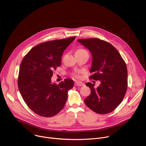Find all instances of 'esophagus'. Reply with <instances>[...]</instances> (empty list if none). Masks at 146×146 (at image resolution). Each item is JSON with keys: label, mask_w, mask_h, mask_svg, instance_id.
Returning a JSON list of instances; mask_svg holds the SVG:
<instances>
[{"label": "esophagus", "mask_w": 146, "mask_h": 146, "mask_svg": "<svg viewBox=\"0 0 146 146\" xmlns=\"http://www.w3.org/2000/svg\"><path fill=\"white\" fill-rule=\"evenodd\" d=\"M74 85L76 86H84V84L82 82H76L74 83Z\"/></svg>", "instance_id": "34e87169"}]
</instances>
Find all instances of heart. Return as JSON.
Listing matches in <instances>:
<instances>
[{
    "label": "heart",
    "instance_id": "b5f03b06",
    "mask_svg": "<svg viewBox=\"0 0 146 146\" xmlns=\"http://www.w3.org/2000/svg\"><path fill=\"white\" fill-rule=\"evenodd\" d=\"M82 50V51L84 50V51H85V50H84V49H78V50ZM73 76H74V77H76V78H79V77H80V74H79V72L75 73Z\"/></svg>",
    "mask_w": 146,
    "mask_h": 146
}]
</instances>
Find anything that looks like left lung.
Segmentation results:
<instances>
[{"instance_id":"left-lung-1","label":"left lung","mask_w":146,"mask_h":146,"mask_svg":"<svg viewBox=\"0 0 146 146\" xmlns=\"http://www.w3.org/2000/svg\"><path fill=\"white\" fill-rule=\"evenodd\" d=\"M87 48L92 55L90 78L100 80L94 84L87 83L90 94L84 100L87 107L100 114L113 111L122 101L127 87L126 64L117 50L111 44L98 38L79 39L77 41Z\"/></svg>"}]
</instances>
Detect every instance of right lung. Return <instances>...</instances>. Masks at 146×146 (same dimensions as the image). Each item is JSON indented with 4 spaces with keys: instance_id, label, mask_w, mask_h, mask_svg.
<instances>
[{
    "instance_id": "obj_1",
    "label": "right lung",
    "mask_w": 146,
    "mask_h": 146,
    "mask_svg": "<svg viewBox=\"0 0 146 146\" xmlns=\"http://www.w3.org/2000/svg\"><path fill=\"white\" fill-rule=\"evenodd\" d=\"M76 36L45 42L33 48L22 60L18 87L25 104L35 113L52 117L64 107L73 80L51 83L53 71L60 66L64 50Z\"/></svg>"
}]
</instances>
